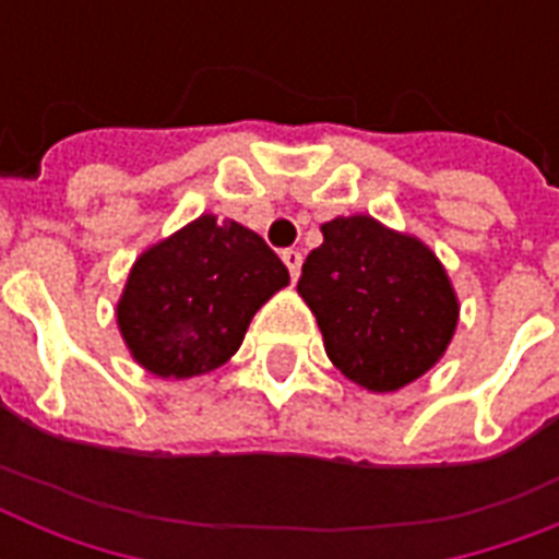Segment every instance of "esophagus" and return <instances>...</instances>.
Returning <instances> with one entry per match:
<instances>
[{"instance_id": "34e87169", "label": "esophagus", "mask_w": 559, "mask_h": 559, "mask_svg": "<svg viewBox=\"0 0 559 559\" xmlns=\"http://www.w3.org/2000/svg\"><path fill=\"white\" fill-rule=\"evenodd\" d=\"M281 261L287 263L289 278L296 281L298 272H301V252H298V249H284V252H281Z\"/></svg>"}]
</instances>
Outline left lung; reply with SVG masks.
Here are the masks:
<instances>
[{"label":"left lung","instance_id":"8db88e82","mask_svg":"<svg viewBox=\"0 0 559 559\" xmlns=\"http://www.w3.org/2000/svg\"><path fill=\"white\" fill-rule=\"evenodd\" d=\"M307 254L298 293L313 310L324 350L368 391H397L441 359L459 301L441 261L417 237L373 217H336Z\"/></svg>","mask_w":559,"mask_h":559}]
</instances>
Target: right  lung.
Masks as SVG:
<instances>
[{
  "label": "right lung",
  "instance_id": "right-lung-1",
  "mask_svg": "<svg viewBox=\"0 0 559 559\" xmlns=\"http://www.w3.org/2000/svg\"><path fill=\"white\" fill-rule=\"evenodd\" d=\"M287 281V266L261 235L202 214L135 261L118 328L139 366L186 380L223 366Z\"/></svg>",
  "mask_w": 559,
  "mask_h": 559
}]
</instances>
